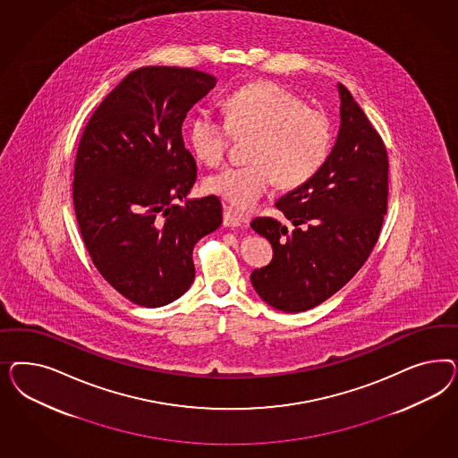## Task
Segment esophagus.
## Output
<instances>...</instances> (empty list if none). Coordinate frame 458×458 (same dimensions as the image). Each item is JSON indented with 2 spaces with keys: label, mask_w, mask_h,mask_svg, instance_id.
<instances>
[{
  "label": "esophagus",
  "mask_w": 458,
  "mask_h": 458,
  "mask_svg": "<svg viewBox=\"0 0 458 458\" xmlns=\"http://www.w3.org/2000/svg\"><path fill=\"white\" fill-rule=\"evenodd\" d=\"M249 222V216L236 211L232 207H223V225L225 226H240Z\"/></svg>",
  "instance_id": "34e87169"
}]
</instances>
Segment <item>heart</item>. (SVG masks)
<instances>
[{
	"label": "heart",
	"mask_w": 458,
	"mask_h": 458,
	"mask_svg": "<svg viewBox=\"0 0 458 458\" xmlns=\"http://www.w3.org/2000/svg\"><path fill=\"white\" fill-rule=\"evenodd\" d=\"M225 121L209 111L196 114L188 139L198 159L222 165L232 134L251 138L247 166L209 174L205 190L238 209L253 208L277 180L299 188L312 180L331 153L333 125L318 109L305 107L291 90L274 82H255L223 102Z\"/></svg>",
	"instance_id": "obj_1"
}]
</instances>
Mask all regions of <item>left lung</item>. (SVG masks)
Segmentation results:
<instances>
[{
  "mask_svg": "<svg viewBox=\"0 0 458 458\" xmlns=\"http://www.w3.org/2000/svg\"><path fill=\"white\" fill-rule=\"evenodd\" d=\"M337 92L333 151L312 180L276 203L295 230L268 216L251 222L274 249L272 262L251 272V285L282 312H304L343 289L368 260L386 215V148L346 87L337 83Z\"/></svg>",
  "mask_w": 458,
  "mask_h": 458,
  "instance_id": "1",
  "label": "left lung"
}]
</instances>
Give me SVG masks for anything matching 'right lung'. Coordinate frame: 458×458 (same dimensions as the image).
I'll use <instances>...</instances> for the list:
<instances>
[{"instance_id":"obj_1","label":"right lung","mask_w":458,"mask_h":458,"mask_svg":"<svg viewBox=\"0 0 458 458\" xmlns=\"http://www.w3.org/2000/svg\"><path fill=\"white\" fill-rule=\"evenodd\" d=\"M215 85L199 70H134L83 131L73 169L77 223L100 276L134 304L180 299L193 284L196 242L222 225L216 196L188 198L196 161L181 136L186 114Z\"/></svg>"}]
</instances>
